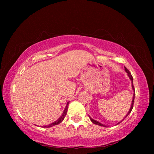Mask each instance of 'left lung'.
<instances>
[{
	"mask_svg": "<svg viewBox=\"0 0 154 154\" xmlns=\"http://www.w3.org/2000/svg\"><path fill=\"white\" fill-rule=\"evenodd\" d=\"M125 68V71H126V72H127V74H128V76L129 77V78L130 79V80H131V82H132V89H133V90L134 91H135L134 90V85H133V77H132V75H131V73H130V71H128V70L126 67H124ZM134 96H135V92H134V94H133V98H132V105H131V106H130V110L128 111V113H127V115L126 116V117H125V118H124V119L126 118V117L128 116V115L130 113V112L132 111V108H133V105H134ZM90 117V116H89ZM90 120L92 121V122L93 124H96V125H98V126H104V127H106V126H105V125H103V124H100V122H97V121H96V120H94V119H93L92 118H91L90 117ZM124 119H122V121H120L119 122H118V124H119V123H120L121 122H122L124 120Z\"/></svg>",
	"mask_w": 154,
	"mask_h": 154,
	"instance_id": "1",
	"label": "left lung"
}]
</instances>
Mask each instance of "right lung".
I'll list each match as a JSON object with an SVG mask.
<instances>
[{
    "label": "right lung",
    "mask_w": 154,
    "mask_h": 154,
    "mask_svg": "<svg viewBox=\"0 0 154 154\" xmlns=\"http://www.w3.org/2000/svg\"><path fill=\"white\" fill-rule=\"evenodd\" d=\"M69 102H68L67 104H66V107H65V109H64V111L63 112V113L62 114V116L60 117V118L58 119H57L56 121L53 122V123L50 124L49 125H48V126H42V127L43 128H50V127H52V126H56V125H58L59 124H60L61 122L63 121V119H64L65 116H66V113H67V110H68V106H69Z\"/></svg>",
    "instance_id": "right-lung-1"
}]
</instances>
